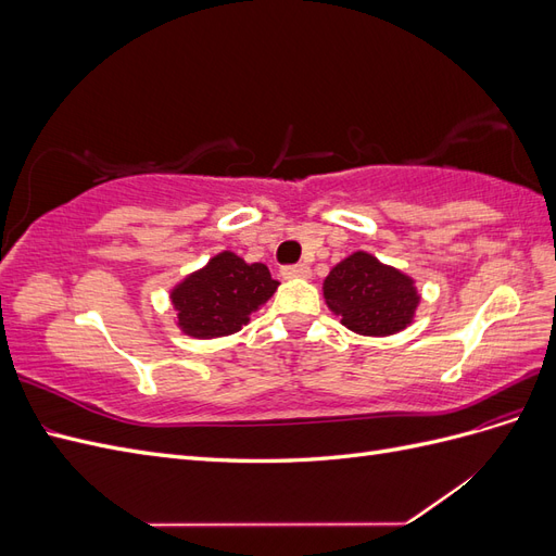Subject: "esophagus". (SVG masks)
Masks as SVG:
<instances>
[{
  "instance_id": "esophagus-1",
  "label": "esophagus",
  "mask_w": 556,
  "mask_h": 556,
  "mask_svg": "<svg viewBox=\"0 0 556 556\" xmlns=\"http://www.w3.org/2000/svg\"><path fill=\"white\" fill-rule=\"evenodd\" d=\"M280 276L288 278V280H292V278H308L311 276V266H306V264H288V266L280 268Z\"/></svg>"
}]
</instances>
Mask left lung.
<instances>
[{"mask_svg": "<svg viewBox=\"0 0 556 556\" xmlns=\"http://www.w3.org/2000/svg\"><path fill=\"white\" fill-rule=\"evenodd\" d=\"M325 299L348 329L364 336H390L406 329L419 301L408 276L366 252H355L331 268Z\"/></svg>", "mask_w": 556, "mask_h": 556, "instance_id": "left-lung-1", "label": "left lung"}]
</instances>
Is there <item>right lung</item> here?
Segmentation results:
<instances>
[{"label":"right lung","mask_w":556,"mask_h":556,"mask_svg":"<svg viewBox=\"0 0 556 556\" xmlns=\"http://www.w3.org/2000/svg\"><path fill=\"white\" fill-rule=\"evenodd\" d=\"M278 288L264 264H245L233 252H220L206 268L185 278L172 294L178 325L194 339H217L239 331L248 315Z\"/></svg>","instance_id":"1"}]
</instances>
